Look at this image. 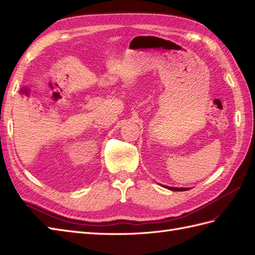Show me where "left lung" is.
Here are the masks:
<instances>
[{"label": "left lung", "mask_w": 255, "mask_h": 255, "mask_svg": "<svg viewBox=\"0 0 255 255\" xmlns=\"http://www.w3.org/2000/svg\"><path fill=\"white\" fill-rule=\"evenodd\" d=\"M164 188L170 189V190H173V191H186V190H189V188H175V187H168V186H164Z\"/></svg>", "instance_id": "obj_1"}]
</instances>
